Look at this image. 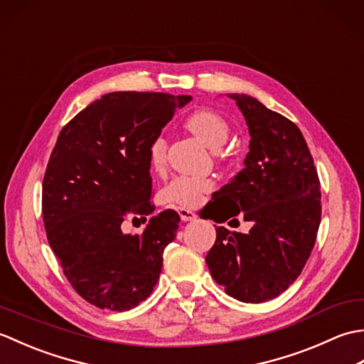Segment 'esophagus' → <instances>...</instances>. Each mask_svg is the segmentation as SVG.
<instances>
[{"mask_svg":"<svg viewBox=\"0 0 364 364\" xmlns=\"http://www.w3.org/2000/svg\"><path fill=\"white\" fill-rule=\"evenodd\" d=\"M178 214H180V218L183 222H189V220H196L197 219V214L191 210H186V208H180L178 210Z\"/></svg>","mask_w":364,"mask_h":364,"instance_id":"esophagus-1","label":"esophagus"}]
</instances>
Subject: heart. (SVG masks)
Masks as SVG:
<instances>
[{
	"label": "heart",
	"instance_id": "heart-1",
	"mask_svg": "<svg viewBox=\"0 0 364 364\" xmlns=\"http://www.w3.org/2000/svg\"><path fill=\"white\" fill-rule=\"evenodd\" d=\"M184 125L192 134L198 137L206 146L218 150L227 142L230 127L220 114L211 109H197L184 122ZM167 142L164 137H156L150 145V162L154 168H161L166 164ZM213 189V181L200 176H178L162 189V198L167 203L176 206L191 208L196 206L202 197Z\"/></svg>",
	"mask_w": 364,
	"mask_h": 364
}]
</instances>
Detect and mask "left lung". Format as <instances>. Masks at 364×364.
<instances>
[{
    "label": "left lung",
    "instance_id": "1",
    "mask_svg": "<svg viewBox=\"0 0 364 364\" xmlns=\"http://www.w3.org/2000/svg\"><path fill=\"white\" fill-rule=\"evenodd\" d=\"M228 97L249 127L250 151L241 172L214 194L231 211L213 220L241 213L253 227L247 235L215 228L206 264L228 296L261 304L288 289L310 258L321 223V183L296 123L250 95Z\"/></svg>",
    "mask_w": 364,
    "mask_h": 364
}]
</instances>
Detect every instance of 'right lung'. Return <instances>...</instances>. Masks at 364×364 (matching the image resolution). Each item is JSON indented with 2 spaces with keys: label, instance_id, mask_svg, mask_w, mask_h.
Masks as SVG:
<instances>
[{
  "label": "right lung",
  "instance_id": "obj_1",
  "mask_svg": "<svg viewBox=\"0 0 364 364\" xmlns=\"http://www.w3.org/2000/svg\"><path fill=\"white\" fill-rule=\"evenodd\" d=\"M191 100L106 94L67 123L51 151L42 186L46 237L73 289L102 310L134 308L158 283L180 215L162 211L134 236L120 225L127 215L146 220L154 211L150 145Z\"/></svg>",
  "mask_w": 364,
  "mask_h": 364
}]
</instances>
